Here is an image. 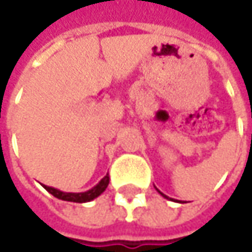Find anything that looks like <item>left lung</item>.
<instances>
[{
  "instance_id": "1",
  "label": "left lung",
  "mask_w": 252,
  "mask_h": 252,
  "mask_svg": "<svg viewBox=\"0 0 252 252\" xmlns=\"http://www.w3.org/2000/svg\"><path fill=\"white\" fill-rule=\"evenodd\" d=\"M158 191H159V189H158ZM159 192H160V191H159ZM160 195H163V197H165V198H168V197H166V195H165V194H163V192H160Z\"/></svg>"
}]
</instances>
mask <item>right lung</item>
<instances>
[{
    "label": "right lung",
    "instance_id": "1",
    "mask_svg": "<svg viewBox=\"0 0 252 252\" xmlns=\"http://www.w3.org/2000/svg\"><path fill=\"white\" fill-rule=\"evenodd\" d=\"M108 184H109V175L103 176L99 181V184H96L93 188H90L89 191H84V192H64V191H60V189H57L54 187H48V185H43V188L60 200L73 201V203H87V201H92L96 197H99L108 188Z\"/></svg>",
    "mask_w": 252,
    "mask_h": 252
}]
</instances>
